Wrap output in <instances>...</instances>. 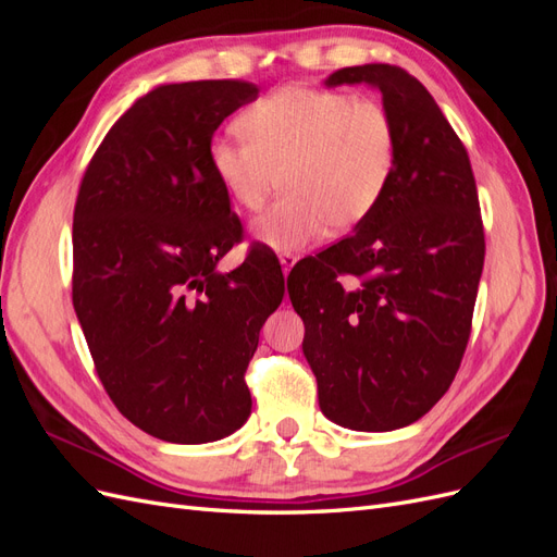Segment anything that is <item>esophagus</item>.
<instances>
[{"label":"esophagus","instance_id":"esophagus-1","mask_svg":"<svg viewBox=\"0 0 557 557\" xmlns=\"http://www.w3.org/2000/svg\"><path fill=\"white\" fill-rule=\"evenodd\" d=\"M297 256H290V252H283V256H278V262H281V269H283V274L288 276L290 274V269L297 264Z\"/></svg>","mask_w":557,"mask_h":557}]
</instances>
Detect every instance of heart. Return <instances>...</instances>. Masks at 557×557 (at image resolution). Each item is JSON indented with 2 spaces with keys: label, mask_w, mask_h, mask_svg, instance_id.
Returning a JSON list of instances; mask_svg holds the SVG:
<instances>
[{
  "label": "heart",
  "mask_w": 557,
  "mask_h": 557,
  "mask_svg": "<svg viewBox=\"0 0 557 557\" xmlns=\"http://www.w3.org/2000/svg\"><path fill=\"white\" fill-rule=\"evenodd\" d=\"M242 139H215L209 164L242 211H258L281 178L285 193L250 227L258 244L293 252L323 232L367 221L397 160V129L376 99L339 90L281 88L237 121Z\"/></svg>",
  "instance_id": "1"
}]
</instances>
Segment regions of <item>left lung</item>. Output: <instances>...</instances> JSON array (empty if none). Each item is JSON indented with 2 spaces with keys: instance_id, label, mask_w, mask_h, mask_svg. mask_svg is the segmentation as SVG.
Instances as JSON below:
<instances>
[{
  "instance_id": "1",
  "label": "left lung",
  "mask_w": 557,
  "mask_h": 557,
  "mask_svg": "<svg viewBox=\"0 0 557 557\" xmlns=\"http://www.w3.org/2000/svg\"><path fill=\"white\" fill-rule=\"evenodd\" d=\"M344 83L381 92L395 172L352 237L293 269L288 295L309 323L301 350L320 411L391 432L423 418L458 372L483 272L481 209L467 150L423 83L379 62L344 66L325 88Z\"/></svg>"
}]
</instances>
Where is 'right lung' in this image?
I'll return each instance as SVG.
<instances>
[{"label": "right lung", "mask_w": 557, "mask_h": 557, "mask_svg": "<svg viewBox=\"0 0 557 557\" xmlns=\"http://www.w3.org/2000/svg\"><path fill=\"white\" fill-rule=\"evenodd\" d=\"M258 92L246 81L153 88L117 117L78 190L76 318L117 411L162 442H218L246 423V367L285 293L258 250L218 272L242 223L211 172V137Z\"/></svg>", "instance_id": "obj_1"}]
</instances>
